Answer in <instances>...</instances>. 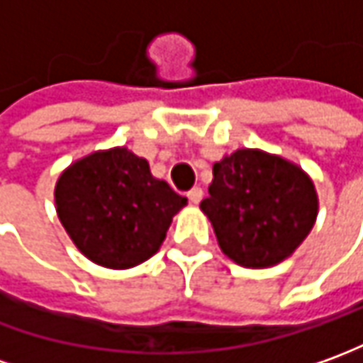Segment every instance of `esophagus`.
Masks as SVG:
<instances>
[{
  "instance_id": "obj_1",
  "label": "esophagus",
  "mask_w": 363,
  "mask_h": 363,
  "mask_svg": "<svg viewBox=\"0 0 363 363\" xmlns=\"http://www.w3.org/2000/svg\"><path fill=\"white\" fill-rule=\"evenodd\" d=\"M203 198V191H201V187H194V189H189L187 191V199L191 201V203H199Z\"/></svg>"
}]
</instances>
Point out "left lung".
<instances>
[{
	"label": "left lung",
	"mask_w": 363,
	"mask_h": 363,
	"mask_svg": "<svg viewBox=\"0 0 363 363\" xmlns=\"http://www.w3.org/2000/svg\"><path fill=\"white\" fill-rule=\"evenodd\" d=\"M199 208L230 259L269 267L289 257L312 232L318 194L296 164L262 150H238L213 164L210 196Z\"/></svg>",
	"instance_id": "left-lung-1"
}]
</instances>
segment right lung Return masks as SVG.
Masks as SVG:
<instances>
[{"instance_id": "right-lung-1", "label": "right lung", "mask_w": 363, "mask_h": 363, "mask_svg": "<svg viewBox=\"0 0 363 363\" xmlns=\"http://www.w3.org/2000/svg\"><path fill=\"white\" fill-rule=\"evenodd\" d=\"M186 203L128 147L85 155L55 184V208L67 235L87 259L109 269L150 259Z\"/></svg>"}]
</instances>
